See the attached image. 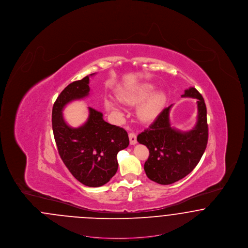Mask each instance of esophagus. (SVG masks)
<instances>
[{
	"mask_svg": "<svg viewBox=\"0 0 248 248\" xmlns=\"http://www.w3.org/2000/svg\"><path fill=\"white\" fill-rule=\"evenodd\" d=\"M129 140L131 145L137 144V142H138L137 141V135L135 133H133V132L129 133Z\"/></svg>",
	"mask_w": 248,
	"mask_h": 248,
	"instance_id": "34e87169",
	"label": "esophagus"
}]
</instances>
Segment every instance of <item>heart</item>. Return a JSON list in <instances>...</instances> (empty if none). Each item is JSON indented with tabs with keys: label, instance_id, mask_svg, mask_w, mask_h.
I'll list each match as a JSON object with an SVG mask.
<instances>
[{
	"label": "heart",
	"instance_id": "obj_1",
	"mask_svg": "<svg viewBox=\"0 0 248 248\" xmlns=\"http://www.w3.org/2000/svg\"><path fill=\"white\" fill-rule=\"evenodd\" d=\"M154 84L151 83H140L138 85L124 88L119 92L118 99L128 105H136L144 101L140 105L138 108V116L142 121L148 122L155 118L163 107L165 105V96L162 92H154ZM151 94L150 96L149 94ZM150 96L149 97L148 95ZM105 104L113 114L117 116H122V109L119 105V102L113 97H107Z\"/></svg>",
	"mask_w": 248,
	"mask_h": 248
}]
</instances>
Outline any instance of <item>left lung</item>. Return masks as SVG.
Instances as JSON below:
<instances>
[{"label": "left lung", "instance_id": "obj_1", "mask_svg": "<svg viewBox=\"0 0 248 248\" xmlns=\"http://www.w3.org/2000/svg\"><path fill=\"white\" fill-rule=\"evenodd\" d=\"M182 96L197 99V123L192 129L181 132L171 127L170 105L137 139L150 151L144 165L147 177L162 185L172 184L189 175L200 162L207 145L208 125L203 97L194 87L185 90Z\"/></svg>", "mask_w": 248, "mask_h": 248}]
</instances>
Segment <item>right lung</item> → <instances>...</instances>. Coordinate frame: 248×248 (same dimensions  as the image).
I'll use <instances>...</instances> for the list:
<instances>
[{
  "label": "right lung",
  "mask_w": 248,
  "mask_h": 248,
  "mask_svg": "<svg viewBox=\"0 0 248 248\" xmlns=\"http://www.w3.org/2000/svg\"><path fill=\"white\" fill-rule=\"evenodd\" d=\"M70 83L58 96L52 110V126L59 155L72 176L88 187L108 183L118 169L117 154L129 145L128 134L103 120V114L88 107L89 116L80 127L65 122L62 110L73 100L89 94V77Z\"/></svg>",
  "instance_id": "1"
}]
</instances>
